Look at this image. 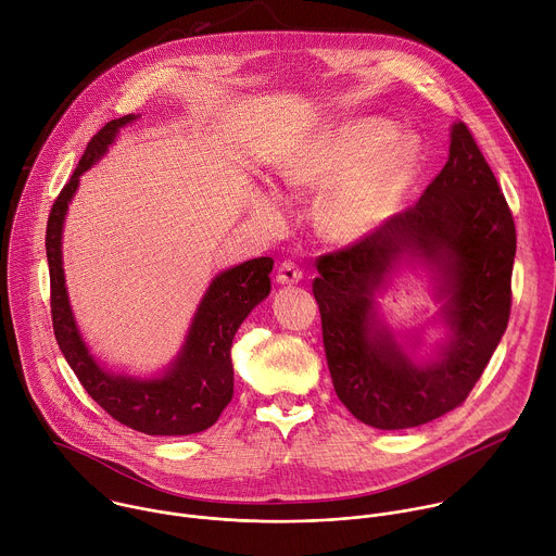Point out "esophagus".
Returning <instances> with one entry per match:
<instances>
[{
	"label": "esophagus",
	"instance_id": "esophagus-1",
	"mask_svg": "<svg viewBox=\"0 0 556 556\" xmlns=\"http://www.w3.org/2000/svg\"><path fill=\"white\" fill-rule=\"evenodd\" d=\"M301 277H303V270L292 260H283L277 268V281L279 283H296V281H301Z\"/></svg>",
	"mask_w": 556,
	"mask_h": 556
}]
</instances>
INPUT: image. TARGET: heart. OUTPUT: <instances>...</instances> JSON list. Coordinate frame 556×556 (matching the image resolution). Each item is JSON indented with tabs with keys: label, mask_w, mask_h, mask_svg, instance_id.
I'll use <instances>...</instances> for the list:
<instances>
[{
	"label": "heart",
	"mask_w": 556,
	"mask_h": 556,
	"mask_svg": "<svg viewBox=\"0 0 556 556\" xmlns=\"http://www.w3.org/2000/svg\"><path fill=\"white\" fill-rule=\"evenodd\" d=\"M420 165V144L395 138L382 121L350 123L314 147L286 180L290 187L348 180L330 202V219L345 235H358L380 224L399 204Z\"/></svg>",
	"instance_id": "b5f03b06"
}]
</instances>
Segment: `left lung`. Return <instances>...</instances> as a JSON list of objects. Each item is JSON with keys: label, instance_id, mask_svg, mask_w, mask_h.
<instances>
[{"label": "left lung", "instance_id": "left-lung-1", "mask_svg": "<svg viewBox=\"0 0 556 556\" xmlns=\"http://www.w3.org/2000/svg\"><path fill=\"white\" fill-rule=\"evenodd\" d=\"M515 251L510 206L470 129L457 123L444 169L414 206L316 260L312 292L326 358L354 418L384 431L412 429L468 399L510 319ZM403 252L435 263L447 281L452 341L427 368L372 330L370 290Z\"/></svg>", "mask_w": 556, "mask_h": 556}]
</instances>
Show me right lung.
<instances>
[{
    "label": "right lung",
    "mask_w": 556,
    "mask_h": 556,
    "mask_svg": "<svg viewBox=\"0 0 556 556\" xmlns=\"http://www.w3.org/2000/svg\"><path fill=\"white\" fill-rule=\"evenodd\" d=\"M136 116L110 121L88 142L78 167L56 195L46 228V255L50 268L52 330L78 382L116 422L147 435H191L215 425L232 399L230 345L237 328L270 292V257H257L224 270L208 286L187 343L163 378L134 380L108 374L90 356L65 294L61 266V226L78 176L88 172L112 144L116 131Z\"/></svg>",
    "instance_id": "add662e5"
}]
</instances>
